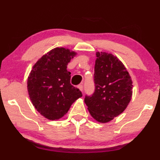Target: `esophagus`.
I'll return each instance as SVG.
<instances>
[{"label": "esophagus", "mask_w": 160, "mask_h": 160, "mask_svg": "<svg viewBox=\"0 0 160 160\" xmlns=\"http://www.w3.org/2000/svg\"><path fill=\"white\" fill-rule=\"evenodd\" d=\"M78 88L82 92V91H83V85H82V84H81V85H78Z\"/></svg>", "instance_id": "esophagus-1"}]
</instances>
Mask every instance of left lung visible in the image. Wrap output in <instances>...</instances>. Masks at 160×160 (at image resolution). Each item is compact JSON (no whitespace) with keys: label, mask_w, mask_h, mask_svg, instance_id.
Wrapping results in <instances>:
<instances>
[{"label":"left lung","mask_w":160,"mask_h":160,"mask_svg":"<svg viewBox=\"0 0 160 160\" xmlns=\"http://www.w3.org/2000/svg\"><path fill=\"white\" fill-rule=\"evenodd\" d=\"M95 92L85 96L88 110L98 122L106 123L125 110L132 95V82L121 61L112 54L97 52Z\"/></svg>","instance_id":"1"}]
</instances>
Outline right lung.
Listing matches in <instances>:
<instances>
[{
  "instance_id": "1",
  "label": "right lung",
  "mask_w": 160,
  "mask_h": 160,
  "mask_svg": "<svg viewBox=\"0 0 160 160\" xmlns=\"http://www.w3.org/2000/svg\"><path fill=\"white\" fill-rule=\"evenodd\" d=\"M76 55L65 48H55L41 57L32 67L28 79V91L32 105L41 115L57 120L66 114L73 102L82 96L71 84L67 65Z\"/></svg>"
}]
</instances>
